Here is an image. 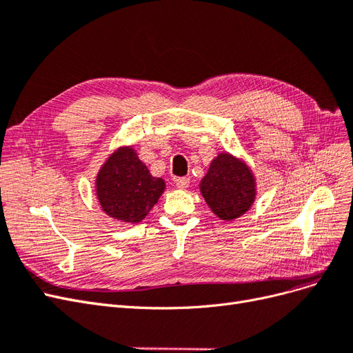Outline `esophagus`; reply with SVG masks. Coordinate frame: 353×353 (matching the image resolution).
Instances as JSON below:
<instances>
[{
	"instance_id": "1",
	"label": "esophagus",
	"mask_w": 353,
	"mask_h": 353,
	"mask_svg": "<svg viewBox=\"0 0 353 353\" xmlns=\"http://www.w3.org/2000/svg\"><path fill=\"white\" fill-rule=\"evenodd\" d=\"M175 184L179 190H185L188 185H190V178L187 176H179L175 179Z\"/></svg>"
}]
</instances>
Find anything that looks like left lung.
I'll use <instances>...</instances> for the list:
<instances>
[{"label":"left lung","instance_id":"left-lung-1","mask_svg":"<svg viewBox=\"0 0 353 353\" xmlns=\"http://www.w3.org/2000/svg\"><path fill=\"white\" fill-rule=\"evenodd\" d=\"M200 193L219 219L234 221L252 208L256 181L252 169L241 159L219 153L201 179Z\"/></svg>","mask_w":353,"mask_h":353}]
</instances>
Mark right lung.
<instances>
[{
	"label": "right lung",
	"mask_w": 353,
	"mask_h": 353,
	"mask_svg": "<svg viewBox=\"0 0 353 353\" xmlns=\"http://www.w3.org/2000/svg\"><path fill=\"white\" fill-rule=\"evenodd\" d=\"M132 147H119L100 168L95 193L105 215L121 222H141L165 191Z\"/></svg>",
	"instance_id": "right-lung-1"
}]
</instances>
